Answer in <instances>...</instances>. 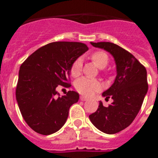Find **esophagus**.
<instances>
[{"instance_id": "34e87169", "label": "esophagus", "mask_w": 158, "mask_h": 158, "mask_svg": "<svg viewBox=\"0 0 158 158\" xmlns=\"http://www.w3.org/2000/svg\"><path fill=\"white\" fill-rule=\"evenodd\" d=\"M80 100H81V101H85V100H88V98L87 97H85V96H81L80 97Z\"/></svg>"}]
</instances>
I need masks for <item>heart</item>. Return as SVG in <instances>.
I'll return each instance as SVG.
<instances>
[{"mask_svg": "<svg viewBox=\"0 0 158 158\" xmlns=\"http://www.w3.org/2000/svg\"><path fill=\"white\" fill-rule=\"evenodd\" d=\"M91 59L96 66L100 69H104L108 64V55L104 51H96L91 55ZM82 69V61L77 58L73 62L70 68V74L73 77H77L81 74ZM75 89L80 94L89 96L93 95L95 92L101 89V84L98 80L81 77L75 82Z\"/></svg>", "mask_w": 158, "mask_h": 158, "instance_id": "1", "label": "heart"}]
</instances>
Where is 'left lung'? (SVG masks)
<instances>
[{
	"instance_id": "left-lung-1",
	"label": "left lung",
	"mask_w": 158,
	"mask_h": 158,
	"mask_svg": "<svg viewBox=\"0 0 158 158\" xmlns=\"http://www.w3.org/2000/svg\"><path fill=\"white\" fill-rule=\"evenodd\" d=\"M90 43L109 52L116 65L115 81L102 94L106 98L111 97L113 102L104 107L100 101L98 109L89 115V119L97 129L113 135L130 126L140 111L148 91L147 73L134 55L115 43Z\"/></svg>"
}]
</instances>
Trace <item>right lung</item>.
<instances>
[{
	"label": "right lung",
	"instance_id": "right-lung-1",
	"mask_svg": "<svg viewBox=\"0 0 158 158\" xmlns=\"http://www.w3.org/2000/svg\"><path fill=\"white\" fill-rule=\"evenodd\" d=\"M88 50L82 43L54 42L38 49L20 65L16 97L23 119L33 131L51 135L66 122L79 94L69 91L59 96L56 88L70 87L71 65Z\"/></svg>",
	"mask_w": 158,
	"mask_h": 158
}]
</instances>
